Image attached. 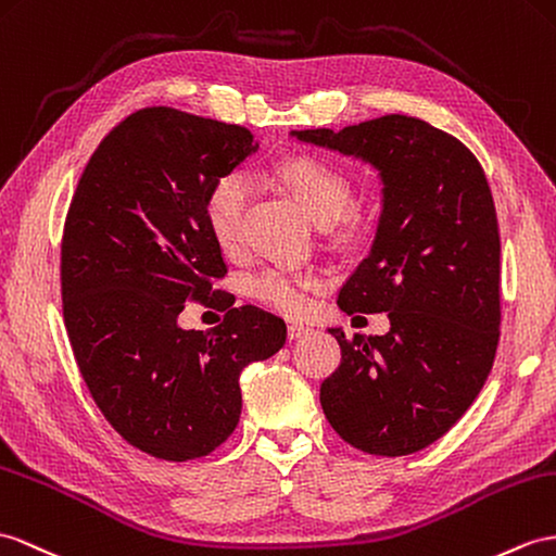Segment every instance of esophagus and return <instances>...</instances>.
Wrapping results in <instances>:
<instances>
[{"label": "esophagus", "mask_w": 556, "mask_h": 556, "mask_svg": "<svg viewBox=\"0 0 556 556\" xmlns=\"http://www.w3.org/2000/svg\"><path fill=\"white\" fill-rule=\"evenodd\" d=\"M308 332H311V328H308V325H304V323H290L288 325V337H290V340H300V337H304Z\"/></svg>", "instance_id": "34e87169"}]
</instances>
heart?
I'll return each instance as SVG.
<instances>
[{"instance_id":"1","label":"heart","mask_w":556,"mask_h":556,"mask_svg":"<svg viewBox=\"0 0 556 556\" xmlns=\"http://www.w3.org/2000/svg\"><path fill=\"white\" fill-rule=\"evenodd\" d=\"M274 181L304 210L311 222L328 228L346 219L354 202V181L332 162L318 155H290L274 167ZM248 207V184L238 174H226L205 198V224L216 245L236 254L242 245V219ZM320 288L316 276L290 274L268 268L252 282L256 302L276 314L300 318L314 306V292Z\"/></svg>"}]
</instances>
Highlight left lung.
Masks as SVG:
<instances>
[{
    "label": "left lung",
    "instance_id": "8db88e82",
    "mask_svg": "<svg viewBox=\"0 0 556 556\" xmlns=\"http://www.w3.org/2000/svg\"><path fill=\"white\" fill-rule=\"evenodd\" d=\"M294 137L368 160L384 210L370 254L340 290L346 314H382L387 334L332 328L342 363L320 384L332 429L354 448L399 457L441 439L479 396L500 342V231L469 148L429 122L384 115Z\"/></svg>",
    "mask_w": 556,
    "mask_h": 556
}]
</instances>
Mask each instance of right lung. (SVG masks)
I'll return each mask as SVG.
<instances>
[{"instance_id":"right-lung-1","label":"right lung","mask_w":556,"mask_h":556,"mask_svg":"<svg viewBox=\"0 0 556 556\" xmlns=\"http://www.w3.org/2000/svg\"><path fill=\"white\" fill-rule=\"evenodd\" d=\"M254 151L248 127L141 108L99 143L65 214L61 296L77 368L117 434L157 459L219 448L240 419L242 368L286 344L282 318L252 304L228 306L212 330L176 325L186 302L224 304L214 282L226 264L202 207Z\"/></svg>"}]
</instances>
